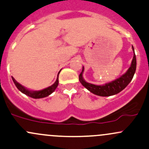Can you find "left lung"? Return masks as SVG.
Here are the masks:
<instances>
[{
	"mask_svg": "<svg viewBox=\"0 0 149 149\" xmlns=\"http://www.w3.org/2000/svg\"><path fill=\"white\" fill-rule=\"evenodd\" d=\"M132 49L134 51V48L133 46ZM136 55L134 53L130 68H129V70H127L125 74L116 79V80L111 81L110 83H107L104 85H95V84L88 83L84 81L82 77L84 68H82V71L79 74V79L81 84L92 93L96 94V95L101 96V97H109V96L118 94L130 83L136 72Z\"/></svg>",
	"mask_w": 149,
	"mask_h": 149,
	"instance_id": "obj_1",
	"label": "left lung"
}]
</instances>
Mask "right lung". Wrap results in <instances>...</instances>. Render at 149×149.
<instances>
[{"mask_svg": "<svg viewBox=\"0 0 149 149\" xmlns=\"http://www.w3.org/2000/svg\"><path fill=\"white\" fill-rule=\"evenodd\" d=\"M60 74V72L58 73V74ZM12 79L13 81L14 84H15L16 87L22 93L26 94L27 96H29V97H32V98L34 99H40V98H43V97H45L49 96V94H51L55 90L56 88H57V86H58V83H59V80H58V75H57V80L55 83H54L52 85H51L50 87L45 88V89H42V90L40 91H30L28 89H27L26 88H25L21 84H19L18 82H17L16 80L14 79L13 77H12Z\"/></svg>", "mask_w": 149, "mask_h": 149, "instance_id": "obj_1", "label": "right lung"}]
</instances>
